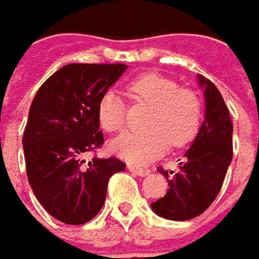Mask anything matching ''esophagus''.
Masks as SVG:
<instances>
[{
	"label": "esophagus",
	"mask_w": 259,
	"mask_h": 259,
	"mask_svg": "<svg viewBox=\"0 0 259 259\" xmlns=\"http://www.w3.org/2000/svg\"><path fill=\"white\" fill-rule=\"evenodd\" d=\"M127 169H129L132 174L138 175V177H146V175L151 174V171H149V169L142 168V166H135V165H127Z\"/></svg>",
	"instance_id": "esophagus-1"
}]
</instances>
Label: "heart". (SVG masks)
I'll return each instance as SVG.
<instances>
[{
    "label": "heart",
    "instance_id": "1",
    "mask_svg": "<svg viewBox=\"0 0 259 259\" xmlns=\"http://www.w3.org/2000/svg\"><path fill=\"white\" fill-rule=\"evenodd\" d=\"M130 96L151 110L145 118L143 132H129L110 143V149L126 162L143 165L168 151L169 145L184 146L194 139L201 123V101L190 88L158 73H146L129 85ZM98 120L108 132L126 126V111L121 98L107 91L98 103Z\"/></svg>",
    "mask_w": 259,
    "mask_h": 259
}]
</instances>
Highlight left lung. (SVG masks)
Returning a JSON list of instances; mask_svg holds the SVG:
<instances>
[{
  "instance_id": "8db88e82",
  "label": "left lung",
  "mask_w": 259,
  "mask_h": 259,
  "mask_svg": "<svg viewBox=\"0 0 259 259\" xmlns=\"http://www.w3.org/2000/svg\"><path fill=\"white\" fill-rule=\"evenodd\" d=\"M204 96V120L184 153L178 172H159L168 181V191L151 203L152 210L168 220H190L201 214L219 194L232 162V126L223 97L210 79L197 75ZM180 161V159H178Z\"/></svg>"
}]
</instances>
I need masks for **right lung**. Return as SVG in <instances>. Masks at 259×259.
Wrapping results in <instances>:
<instances>
[{
	"label": "right lung",
	"instance_id": "obj_1",
	"mask_svg": "<svg viewBox=\"0 0 259 259\" xmlns=\"http://www.w3.org/2000/svg\"><path fill=\"white\" fill-rule=\"evenodd\" d=\"M127 69L121 63H71L41 85L23 135L28 184L45 210L68 225H84L101 210L110 177L124 171L116 158L81 156L100 148L98 103Z\"/></svg>",
	"mask_w": 259,
	"mask_h": 259
}]
</instances>
